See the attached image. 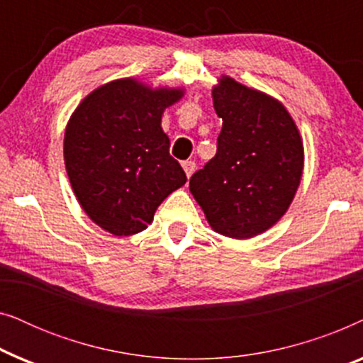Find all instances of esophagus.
<instances>
[{
	"mask_svg": "<svg viewBox=\"0 0 363 363\" xmlns=\"http://www.w3.org/2000/svg\"><path fill=\"white\" fill-rule=\"evenodd\" d=\"M182 167H183V170H185L186 177L190 178V177L193 175V172H195V168H196V163L193 162V160H185V162L182 163Z\"/></svg>",
	"mask_w": 363,
	"mask_h": 363,
	"instance_id": "esophagus-1",
	"label": "esophagus"
}]
</instances>
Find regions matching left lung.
Listing matches in <instances>:
<instances>
[{
    "label": "left lung",
    "mask_w": 363,
    "mask_h": 363,
    "mask_svg": "<svg viewBox=\"0 0 363 363\" xmlns=\"http://www.w3.org/2000/svg\"><path fill=\"white\" fill-rule=\"evenodd\" d=\"M223 128L216 155L190 178V191L216 233L246 240L289 208L304 167V148L281 102L223 77L213 89Z\"/></svg>",
    "instance_id": "obj_1"
}]
</instances>
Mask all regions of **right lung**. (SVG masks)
<instances>
[{"label":"right lung","instance_id":"obj_1","mask_svg":"<svg viewBox=\"0 0 363 363\" xmlns=\"http://www.w3.org/2000/svg\"><path fill=\"white\" fill-rule=\"evenodd\" d=\"M182 96L180 89L152 91L121 79L89 94L67 123L64 160L72 190L112 235L145 230L160 203L186 183L160 127L163 111Z\"/></svg>","mask_w":363,"mask_h":363}]
</instances>
